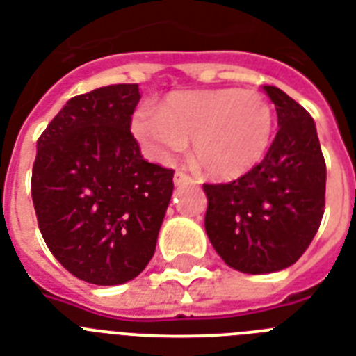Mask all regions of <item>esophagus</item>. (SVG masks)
Here are the masks:
<instances>
[{
    "label": "esophagus",
    "instance_id": "esophagus-1",
    "mask_svg": "<svg viewBox=\"0 0 356 356\" xmlns=\"http://www.w3.org/2000/svg\"><path fill=\"white\" fill-rule=\"evenodd\" d=\"M173 183H175V186H183V184L194 183V179L190 177L186 172H183V170H177V172H175V177H173Z\"/></svg>",
    "mask_w": 356,
    "mask_h": 356
}]
</instances>
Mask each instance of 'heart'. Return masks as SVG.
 <instances>
[{
  "mask_svg": "<svg viewBox=\"0 0 356 356\" xmlns=\"http://www.w3.org/2000/svg\"><path fill=\"white\" fill-rule=\"evenodd\" d=\"M273 114L257 90L175 92L161 111L140 108L133 133L151 159L168 162L192 140L195 164L216 179L249 172L270 144Z\"/></svg>",
  "mask_w": 356,
  "mask_h": 356,
  "instance_id": "1",
  "label": "heart"
}]
</instances>
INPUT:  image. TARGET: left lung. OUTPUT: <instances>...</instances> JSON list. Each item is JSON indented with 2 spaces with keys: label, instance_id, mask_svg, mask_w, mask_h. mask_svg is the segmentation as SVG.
Masks as SVG:
<instances>
[{
  "label": "left lung",
  "instance_id": "1",
  "mask_svg": "<svg viewBox=\"0 0 356 356\" xmlns=\"http://www.w3.org/2000/svg\"><path fill=\"white\" fill-rule=\"evenodd\" d=\"M264 92L279 123L266 156L236 181L203 184L209 240L225 264L251 275L298 262L325 209L327 170L314 120L277 86Z\"/></svg>",
  "mask_w": 356,
  "mask_h": 356
}]
</instances>
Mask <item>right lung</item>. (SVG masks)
<instances>
[{
    "label": "right lung",
    "instance_id": "obj_1",
    "mask_svg": "<svg viewBox=\"0 0 356 356\" xmlns=\"http://www.w3.org/2000/svg\"><path fill=\"white\" fill-rule=\"evenodd\" d=\"M138 85L72 97L36 142L31 195L53 257L81 281H131L155 253L173 170L151 164L131 133Z\"/></svg>",
    "mask_w": 356,
    "mask_h": 356
}]
</instances>
